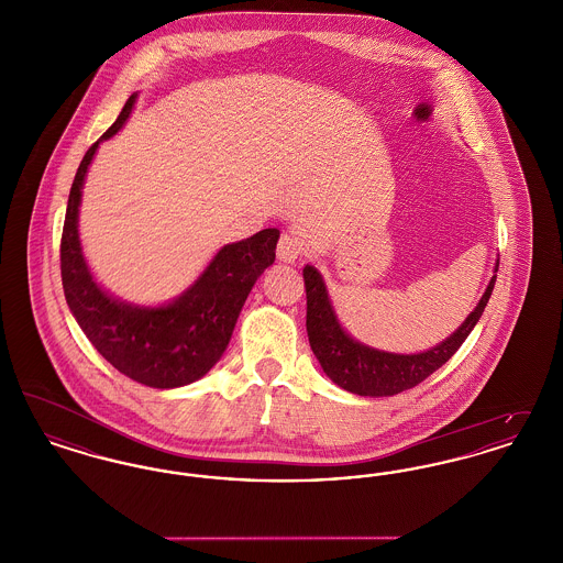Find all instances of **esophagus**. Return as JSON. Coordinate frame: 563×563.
<instances>
[{
    "mask_svg": "<svg viewBox=\"0 0 563 563\" xmlns=\"http://www.w3.org/2000/svg\"><path fill=\"white\" fill-rule=\"evenodd\" d=\"M301 249H303V244H301V239L297 234H294V232H283L278 246H276V255L285 264H295L297 257L301 255Z\"/></svg>",
    "mask_w": 563,
    "mask_h": 563,
    "instance_id": "34e87169",
    "label": "esophagus"
}]
</instances>
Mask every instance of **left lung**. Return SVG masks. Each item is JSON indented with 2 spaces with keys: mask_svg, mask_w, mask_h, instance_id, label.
Here are the masks:
<instances>
[{
  "mask_svg": "<svg viewBox=\"0 0 563 563\" xmlns=\"http://www.w3.org/2000/svg\"><path fill=\"white\" fill-rule=\"evenodd\" d=\"M498 272V264H496ZM306 283V329L314 356L321 363L322 372L329 375L340 388L361 395V397H393L407 388L418 386L441 365H445L468 338L473 327L482 319L483 310L494 291L496 276H492L482 301L468 314V319L457 327L439 346L420 352V354H393L382 350L363 346L354 342L349 333L340 327L335 312L331 308L329 295L324 289L321 274L312 266L303 268Z\"/></svg>",
  "mask_w": 563,
  "mask_h": 563,
  "instance_id": "left-lung-1",
  "label": "left lung"
}]
</instances>
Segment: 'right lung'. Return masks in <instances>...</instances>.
<instances>
[{"instance_id":"1","label":"right lung","mask_w":563,"mask_h":563,"mask_svg":"<svg viewBox=\"0 0 563 563\" xmlns=\"http://www.w3.org/2000/svg\"><path fill=\"white\" fill-rule=\"evenodd\" d=\"M131 95L108 133L84 154L69 191L60 236V278L76 321L120 374L152 388L186 386L221 358L244 299L276 257V228L223 246L186 294L162 308H139L109 297L90 276L78 239L81 184L99 143L118 133L133 111Z\"/></svg>"}]
</instances>
